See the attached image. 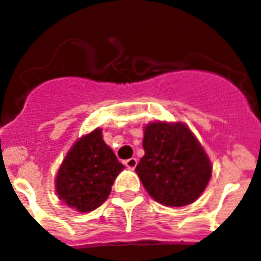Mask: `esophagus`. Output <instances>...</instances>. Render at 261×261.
I'll use <instances>...</instances> for the list:
<instances>
[{
    "mask_svg": "<svg viewBox=\"0 0 261 261\" xmlns=\"http://www.w3.org/2000/svg\"><path fill=\"white\" fill-rule=\"evenodd\" d=\"M125 166L130 170H135L136 166H137V159L136 158H129L125 161Z\"/></svg>",
    "mask_w": 261,
    "mask_h": 261,
    "instance_id": "esophagus-1",
    "label": "esophagus"
}]
</instances>
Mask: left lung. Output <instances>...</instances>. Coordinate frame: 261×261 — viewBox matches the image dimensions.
Instances as JSON below:
<instances>
[{
    "mask_svg": "<svg viewBox=\"0 0 261 261\" xmlns=\"http://www.w3.org/2000/svg\"><path fill=\"white\" fill-rule=\"evenodd\" d=\"M145 155L136 167L147 193L166 206H184L204 192L212 166L199 141L184 124L145 126Z\"/></svg>",
    "mask_w": 261,
    "mask_h": 261,
    "instance_id": "left-lung-1",
    "label": "left lung"
}]
</instances>
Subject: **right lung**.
<instances>
[{"instance_id": "obj_1", "label": "right lung", "mask_w": 261, "mask_h": 261, "mask_svg": "<svg viewBox=\"0 0 261 261\" xmlns=\"http://www.w3.org/2000/svg\"><path fill=\"white\" fill-rule=\"evenodd\" d=\"M123 168L103 141L102 130L95 129L80 138L64 159L56 177L57 195L82 213L94 211L106 201Z\"/></svg>"}]
</instances>
